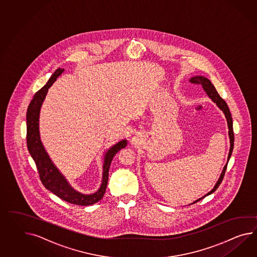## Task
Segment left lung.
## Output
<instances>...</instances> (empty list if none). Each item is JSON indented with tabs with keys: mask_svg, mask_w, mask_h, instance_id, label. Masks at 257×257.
Masks as SVG:
<instances>
[{
	"mask_svg": "<svg viewBox=\"0 0 257 257\" xmlns=\"http://www.w3.org/2000/svg\"><path fill=\"white\" fill-rule=\"evenodd\" d=\"M189 82L195 83V84H199L200 86H202V88L204 89V91L206 92V94H208V96L217 105V106L219 107L220 109L225 114V119H226V121H227V126H228V136H229V139H230V149H229L228 157H227V163H228V161H229V159H230V157H231L233 147H234V133H233V121H232L231 114H230V111H229V108H228V106H227V104H226L225 101L220 96L219 94L217 93L216 89L214 88L211 81L208 80L205 77H203V76H196V77L191 78V79L189 80ZM226 166H227V163L224 166V169H223L221 175H220L219 179H218V181L216 182V184H215V186L213 187V189H212L210 192H208L206 195H204L202 198H200L199 200H195L193 203H196L197 201H199V200H201V199H203L204 197H206L208 195L212 194L213 192H214V191L218 188L220 184H221V182H222L223 178H224L225 170H226Z\"/></svg>",
	"mask_w": 257,
	"mask_h": 257,
	"instance_id": "left-lung-1",
	"label": "left lung"
}]
</instances>
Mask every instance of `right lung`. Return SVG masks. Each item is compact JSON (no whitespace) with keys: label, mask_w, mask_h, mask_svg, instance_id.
Instances as JSON below:
<instances>
[{"label":"right lung","mask_w":257,"mask_h":257,"mask_svg":"<svg viewBox=\"0 0 257 257\" xmlns=\"http://www.w3.org/2000/svg\"><path fill=\"white\" fill-rule=\"evenodd\" d=\"M64 69H57L53 73V75L51 76L49 81L44 87L41 88L37 93L34 94L33 99L29 105L27 111V146L31 156L34 160L37 166L40 179L45 188L50 190L51 192L57 195L58 198L67 202L76 205L87 206L94 204L103 198L106 191L108 179V170L113 157L116 155L118 151L125 148L127 141L123 139L106 151L104 157L102 183L100 188H98L96 192L90 195L82 194L80 192H77L69 186L65 177L59 173L57 167L51 162L50 158L46 153L44 146L41 142L39 132V116L41 106L43 105L48 89L56 82L57 77L61 75Z\"/></svg>","instance_id":"obj_1"}]
</instances>
